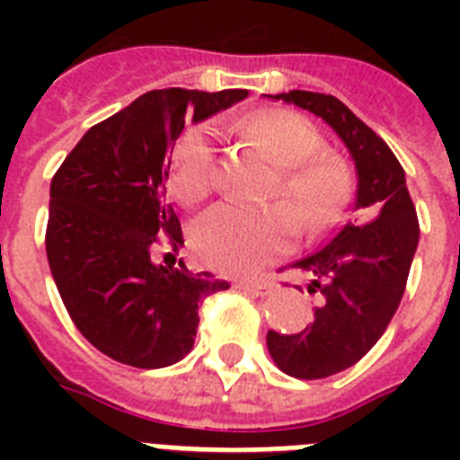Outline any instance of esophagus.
Masks as SVG:
<instances>
[{
  "label": "esophagus",
  "instance_id": "34e87169",
  "mask_svg": "<svg viewBox=\"0 0 460 460\" xmlns=\"http://www.w3.org/2000/svg\"><path fill=\"white\" fill-rule=\"evenodd\" d=\"M241 291L245 294H252V296H267L274 291V284L267 279H245V281H238L236 284Z\"/></svg>",
  "mask_w": 460,
  "mask_h": 460
}]
</instances>
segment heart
<instances>
[{
    "instance_id": "b5f03b06",
    "label": "heart",
    "mask_w": 460,
    "mask_h": 460,
    "mask_svg": "<svg viewBox=\"0 0 460 460\" xmlns=\"http://www.w3.org/2000/svg\"><path fill=\"white\" fill-rule=\"evenodd\" d=\"M243 133L265 147L277 162L270 195L287 205L245 209L217 205L193 224L190 243L205 265L219 272H251L287 252L294 243L296 215L307 234L327 229L341 212L350 190L349 166L334 155L320 153L322 136L305 117L287 110L255 111ZM215 183V143L208 126L188 128L172 157V188L183 202H200Z\"/></svg>"
}]
</instances>
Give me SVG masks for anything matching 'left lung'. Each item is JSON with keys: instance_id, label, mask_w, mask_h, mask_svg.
Segmentation results:
<instances>
[{"instance_id": "8db88e82", "label": "left lung", "mask_w": 460, "mask_h": 460, "mask_svg": "<svg viewBox=\"0 0 460 460\" xmlns=\"http://www.w3.org/2000/svg\"><path fill=\"white\" fill-rule=\"evenodd\" d=\"M267 97L324 119L356 164V217L322 251L294 262L310 277L307 291L322 298L313 324L291 336L267 332V350L281 372L332 377L356 365L389 327L406 291L420 226L396 155L341 100L307 90Z\"/></svg>"}]
</instances>
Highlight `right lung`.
<instances>
[{"label": "right lung", "instance_id": "right-lung-1", "mask_svg": "<svg viewBox=\"0 0 460 460\" xmlns=\"http://www.w3.org/2000/svg\"><path fill=\"white\" fill-rule=\"evenodd\" d=\"M248 90L166 88L93 126L49 186L47 260L71 320L97 350L155 370L193 349L198 305L229 281L155 260L183 243L166 200L169 153L186 121H205ZM172 255V252H169Z\"/></svg>", "mask_w": 460, "mask_h": 460}]
</instances>
